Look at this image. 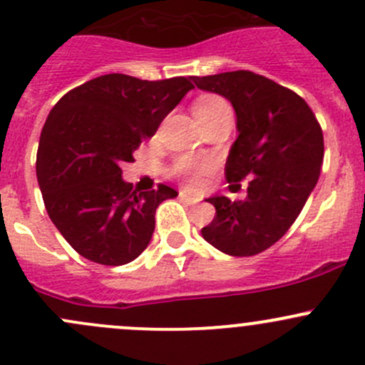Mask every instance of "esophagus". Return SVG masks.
Returning a JSON list of instances; mask_svg holds the SVG:
<instances>
[{"label":"esophagus","mask_w":365,"mask_h":365,"mask_svg":"<svg viewBox=\"0 0 365 365\" xmlns=\"http://www.w3.org/2000/svg\"><path fill=\"white\" fill-rule=\"evenodd\" d=\"M180 201H183V203H187V205H196V200H194L192 196H189V194L187 192H180Z\"/></svg>","instance_id":"obj_1"}]
</instances>
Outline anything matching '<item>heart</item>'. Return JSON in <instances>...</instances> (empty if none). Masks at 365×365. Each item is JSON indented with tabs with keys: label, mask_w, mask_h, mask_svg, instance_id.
Returning a JSON list of instances; mask_svg holds the SVG:
<instances>
[{
	"label": "heart",
	"mask_w": 365,
	"mask_h": 365,
	"mask_svg": "<svg viewBox=\"0 0 365 365\" xmlns=\"http://www.w3.org/2000/svg\"><path fill=\"white\" fill-rule=\"evenodd\" d=\"M192 110L197 121H200V119L214 118V115H219V114H232L230 105L226 103L221 96H215V94H205V96L197 98V100L194 101ZM178 169L183 173V175H187L190 187L201 185V180H203V175H205V168L192 165L189 164V162L183 160L180 162Z\"/></svg>",
	"instance_id": "b5f03b06"
}]
</instances>
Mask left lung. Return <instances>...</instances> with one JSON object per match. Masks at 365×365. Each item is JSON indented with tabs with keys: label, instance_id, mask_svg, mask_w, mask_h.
<instances>
[{
	"label": "left lung",
	"instance_id": "8db88e82",
	"mask_svg": "<svg viewBox=\"0 0 365 365\" xmlns=\"http://www.w3.org/2000/svg\"><path fill=\"white\" fill-rule=\"evenodd\" d=\"M197 88L225 96L239 137L226 158L228 182L250 180L247 196L208 200L215 217L201 235L232 257H251L285 235L319 180L323 130L302 96L251 71L192 76Z\"/></svg>",
	"mask_w": 365,
	"mask_h": 365
}]
</instances>
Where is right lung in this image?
<instances>
[{
    "mask_svg": "<svg viewBox=\"0 0 365 365\" xmlns=\"http://www.w3.org/2000/svg\"><path fill=\"white\" fill-rule=\"evenodd\" d=\"M192 87L183 76L148 81L112 73L51 108L38 140V187L49 219L81 257L123 265L148 247L157 207L178 192L164 183L137 192L121 164L133 162V151Z\"/></svg>",
    "mask_w": 365,
    "mask_h": 365,
    "instance_id": "1",
    "label": "right lung"
}]
</instances>
